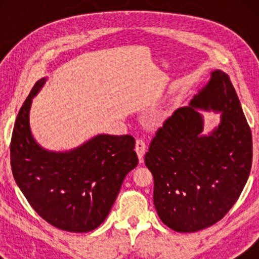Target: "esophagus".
<instances>
[{
  "label": "esophagus",
  "instance_id": "esophagus-1",
  "mask_svg": "<svg viewBox=\"0 0 259 259\" xmlns=\"http://www.w3.org/2000/svg\"><path fill=\"white\" fill-rule=\"evenodd\" d=\"M145 151H146V144H145L144 139L139 138V139H137V141H136V152H137L138 157H139L140 161H143Z\"/></svg>",
  "mask_w": 259,
  "mask_h": 259
}]
</instances>
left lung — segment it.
<instances>
[{"mask_svg": "<svg viewBox=\"0 0 259 259\" xmlns=\"http://www.w3.org/2000/svg\"><path fill=\"white\" fill-rule=\"evenodd\" d=\"M222 113L208 136L197 109ZM145 164L153 175V203L161 222L196 232L221 221L238 199L252 164V136L236 90L222 70L186 107L173 112L152 139Z\"/></svg>", "mask_w": 259, "mask_h": 259, "instance_id": "left-lung-1", "label": "left lung"}]
</instances>
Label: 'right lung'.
Listing matches in <instances>:
<instances>
[{"label": "right lung", "mask_w": 259, "mask_h": 259, "mask_svg": "<svg viewBox=\"0 0 259 259\" xmlns=\"http://www.w3.org/2000/svg\"><path fill=\"white\" fill-rule=\"evenodd\" d=\"M23 102L10 143L14 179L28 203L49 224L69 232H88L107 217L127 173L138 165L132 136L100 134L69 152H49L31 136V99Z\"/></svg>", "instance_id": "obj_1"}]
</instances>
